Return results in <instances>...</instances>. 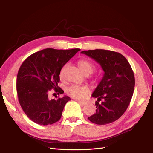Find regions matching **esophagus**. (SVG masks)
Wrapping results in <instances>:
<instances>
[{
  "label": "esophagus",
  "instance_id": "34e87169",
  "mask_svg": "<svg viewBox=\"0 0 153 153\" xmlns=\"http://www.w3.org/2000/svg\"><path fill=\"white\" fill-rule=\"evenodd\" d=\"M77 101H78L79 104H80V105H82V106H85V105H87V102H85L80 101V100H77Z\"/></svg>",
  "mask_w": 153,
  "mask_h": 153
}]
</instances>
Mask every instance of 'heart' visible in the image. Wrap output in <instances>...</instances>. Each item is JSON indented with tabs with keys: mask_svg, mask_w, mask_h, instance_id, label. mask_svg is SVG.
Segmentation results:
<instances>
[{
	"mask_svg": "<svg viewBox=\"0 0 153 153\" xmlns=\"http://www.w3.org/2000/svg\"><path fill=\"white\" fill-rule=\"evenodd\" d=\"M78 66L83 73L85 74H91L95 70L94 64L88 60H81L78 62ZM64 68L60 72V76L63 75ZM66 92L71 97L79 100L84 99L89 93V88L86 85H72L67 88Z\"/></svg>",
	"mask_w": 153,
	"mask_h": 153,
	"instance_id": "obj_1",
	"label": "heart"
}]
</instances>
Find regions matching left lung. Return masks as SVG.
<instances>
[{"label":"left lung","mask_w":153,"mask_h":153,"mask_svg":"<svg viewBox=\"0 0 153 153\" xmlns=\"http://www.w3.org/2000/svg\"><path fill=\"white\" fill-rule=\"evenodd\" d=\"M81 53L95 60L105 72L92 94L97 99L96 113L88 119L99 125L116 121L128 108L134 93L135 77L130 64L122 54L114 51L95 49Z\"/></svg>","instance_id":"obj_1"}]
</instances>
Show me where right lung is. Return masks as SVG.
<instances>
[{"instance_id": "add662e5", "label": "right lung", "mask_w": 153, "mask_h": 153, "mask_svg": "<svg viewBox=\"0 0 153 153\" xmlns=\"http://www.w3.org/2000/svg\"><path fill=\"white\" fill-rule=\"evenodd\" d=\"M79 51L45 48L30 55L21 65L16 81L18 100L35 123L47 126L60 119L65 105L71 99L68 96L50 99L48 93L54 89L58 95L64 93L58 86L61 69Z\"/></svg>"}]
</instances>
